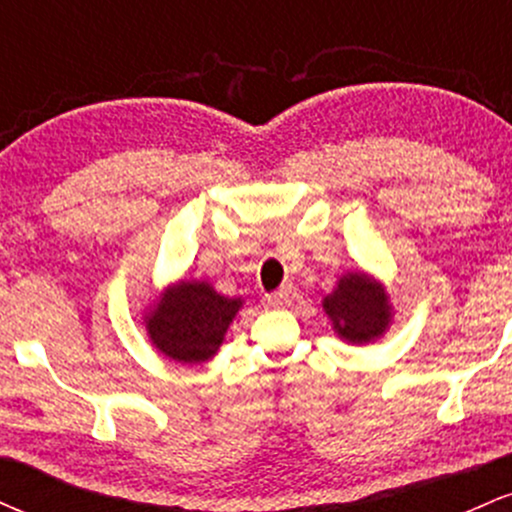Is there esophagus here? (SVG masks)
<instances>
[{
    "instance_id": "34e87169",
    "label": "esophagus",
    "mask_w": 512,
    "mask_h": 512,
    "mask_svg": "<svg viewBox=\"0 0 512 512\" xmlns=\"http://www.w3.org/2000/svg\"><path fill=\"white\" fill-rule=\"evenodd\" d=\"M293 298V289L291 286H284V289L269 293V296H264V303L269 305V308H286V305L291 303Z\"/></svg>"
}]
</instances>
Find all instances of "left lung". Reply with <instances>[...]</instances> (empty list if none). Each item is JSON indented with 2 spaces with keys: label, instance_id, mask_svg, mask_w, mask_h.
<instances>
[{
  "label": "left lung",
  "instance_id": "left-lung-1",
  "mask_svg": "<svg viewBox=\"0 0 512 512\" xmlns=\"http://www.w3.org/2000/svg\"><path fill=\"white\" fill-rule=\"evenodd\" d=\"M334 332L351 344L375 342L392 322V305L385 286L363 272H349L322 301Z\"/></svg>",
  "mask_w": 512,
  "mask_h": 512
}]
</instances>
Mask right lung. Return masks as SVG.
I'll return each instance as SVG.
<instances>
[{"instance_id": "right-lung-1", "label": "right lung", "mask_w": 512, "mask_h": 512, "mask_svg": "<svg viewBox=\"0 0 512 512\" xmlns=\"http://www.w3.org/2000/svg\"><path fill=\"white\" fill-rule=\"evenodd\" d=\"M243 298H228L207 281L168 286L144 315L146 334L163 356L178 363H204L219 351Z\"/></svg>"}]
</instances>
